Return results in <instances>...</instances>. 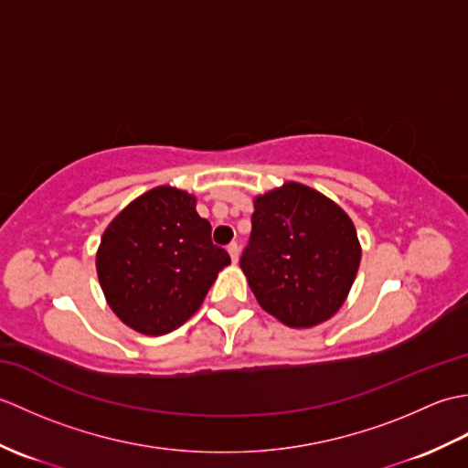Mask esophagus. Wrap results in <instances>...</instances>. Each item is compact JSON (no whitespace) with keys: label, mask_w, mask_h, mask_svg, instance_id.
<instances>
[{"label":"esophagus","mask_w":468,"mask_h":468,"mask_svg":"<svg viewBox=\"0 0 468 468\" xmlns=\"http://www.w3.org/2000/svg\"><path fill=\"white\" fill-rule=\"evenodd\" d=\"M227 253L231 255V261H233V263L239 261V247H237V243L229 245V247H227Z\"/></svg>","instance_id":"esophagus-1"}]
</instances>
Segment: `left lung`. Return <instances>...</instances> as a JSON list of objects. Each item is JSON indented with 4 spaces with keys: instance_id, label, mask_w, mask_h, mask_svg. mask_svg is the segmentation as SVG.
<instances>
[{
    "instance_id": "8db88e82",
    "label": "left lung",
    "mask_w": 468,
    "mask_h": 468,
    "mask_svg": "<svg viewBox=\"0 0 468 468\" xmlns=\"http://www.w3.org/2000/svg\"><path fill=\"white\" fill-rule=\"evenodd\" d=\"M253 208L241 270L257 302L290 327L330 320L362 260L352 218L332 198L293 181L257 195Z\"/></svg>"
}]
</instances>
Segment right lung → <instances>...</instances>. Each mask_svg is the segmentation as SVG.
Segmentation results:
<instances>
[{
    "label": "right lung",
    "mask_w": 468,
    "mask_h": 468,
    "mask_svg": "<svg viewBox=\"0 0 468 468\" xmlns=\"http://www.w3.org/2000/svg\"><path fill=\"white\" fill-rule=\"evenodd\" d=\"M229 263L227 251L211 243V225L197 213V197L171 185L128 203L96 251L106 303L144 335L168 334L195 315Z\"/></svg>",
    "instance_id": "1"
}]
</instances>
